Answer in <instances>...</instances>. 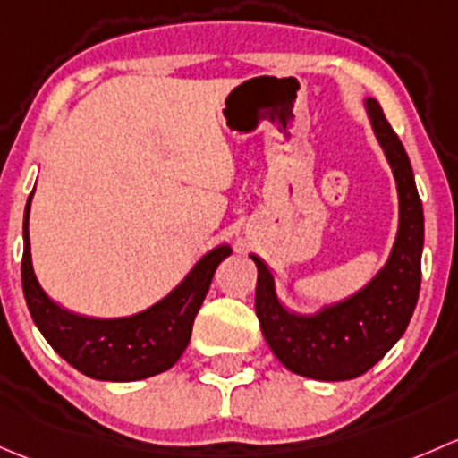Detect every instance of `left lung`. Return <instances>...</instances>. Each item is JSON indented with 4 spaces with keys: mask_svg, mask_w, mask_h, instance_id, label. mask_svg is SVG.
Segmentation results:
<instances>
[{
    "mask_svg": "<svg viewBox=\"0 0 458 458\" xmlns=\"http://www.w3.org/2000/svg\"><path fill=\"white\" fill-rule=\"evenodd\" d=\"M372 130L393 167L399 191V231L386 267L360 293L318 315L289 313L276 295L268 267H258L256 315L273 355L291 372L319 381H346L370 370L397 344L421 289L423 207L402 140L379 103L366 101Z\"/></svg>",
    "mask_w": 458,
    "mask_h": 458,
    "instance_id": "8db88e82",
    "label": "left lung"
}]
</instances>
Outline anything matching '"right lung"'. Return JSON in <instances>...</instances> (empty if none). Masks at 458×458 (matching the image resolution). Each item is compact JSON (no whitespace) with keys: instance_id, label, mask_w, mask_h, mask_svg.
<instances>
[{"instance_id":"obj_1","label":"right lung","mask_w":458,"mask_h":458,"mask_svg":"<svg viewBox=\"0 0 458 458\" xmlns=\"http://www.w3.org/2000/svg\"><path fill=\"white\" fill-rule=\"evenodd\" d=\"M30 200L32 194L23 214L21 286L28 310L46 342L92 379L136 381L172 369L190 344L198 309L231 247L223 244L207 253L181 286L143 313L121 319L83 318L56 306L37 282L28 235Z\"/></svg>"}]
</instances>
